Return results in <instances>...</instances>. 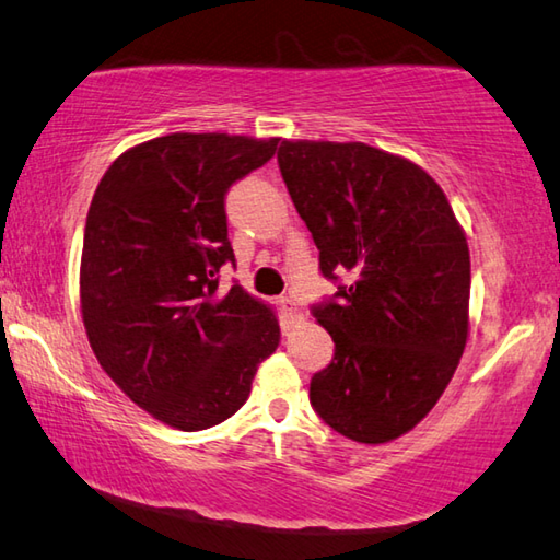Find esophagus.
<instances>
[{
  "label": "esophagus",
  "instance_id": "1",
  "mask_svg": "<svg viewBox=\"0 0 560 560\" xmlns=\"http://www.w3.org/2000/svg\"><path fill=\"white\" fill-rule=\"evenodd\" d=\"M278 305L282 310V315H285L290 322H298L302 317V310H300V305L292 298H280Z\"/></svg>",
  "mask_w": 560,
  "mask_h": 560
}]
</instances>
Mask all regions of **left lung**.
<instances>
[{"label": "left lung", "instance_id": "left-lung-1", "mask_svg": "<svg viewBox=\"0 0 560 560\" xmlns=\"http://www.w3.org/2000/svg\"><path fill=\"white\" fill-rule=\"evenodd\" d=\"M278 164L322 275H351L312 310L335 359L310 404L349 440L390 443L433 410L467 345L463 225L425 170L364 142L282 140Z\"/></svg>", "mask_w": 560, "mask_h": 560}]
</instances>
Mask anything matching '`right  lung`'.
<instances>
[{"label": "right lung", "mask_w": 560, "mask_h": 560, "mask_svg": "<svg viewBox=\"0 0 560 560\" xmlns=\"http://www.w3.org/2000/svg\"><path fill=\"white\" fill-rule=\"evenodd\" d=\"M278 137L172 132L103 174L85 219L81 312L95 359L122 394L176 430L223 423L280 345L265 302L219 288L235 262L223 199Z\"/></svg>", "instance_id": "obj_1"}]
</instances>
